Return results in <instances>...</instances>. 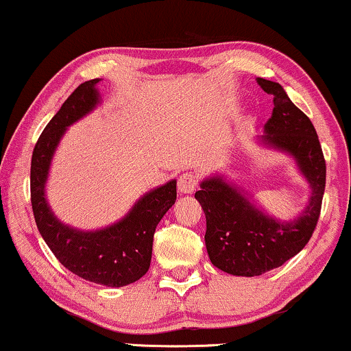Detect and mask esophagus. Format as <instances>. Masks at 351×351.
Masks as SVG:
<instances>
[{"label": "esophagus", "mask_w": 351, "mask_h": 351, "mask_svg": "<svg viewBox=\"0 0 351 351\" xmlns=\"http://www.w3.org/2000/svg\"><path fill=\"white\" fill-rule=\"evenodd\" d=\"M177 185H179L180 193H193L196 186H198V176L191 174V172H185V174L179 177Z\"/></svg>", "instance_id": "esophagus-1"}]
</instances>
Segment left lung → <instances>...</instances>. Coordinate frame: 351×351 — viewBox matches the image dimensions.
Segmentation results:
<instances>
[{"mask_svg":"<svg viewBox=\"0 0 351 351\" xmlns=\"http://www.w3.org/2000/svg\"><path fill=\"white\" fill-rule=\"evenodd\" d=\"M257 84L273 95L275 105L257 142L291 156L311 193L297 217L280 220L223 174L201 180L195 198L206 215V249L214 267L234 276H258L299 254L315 232L326 186L323 150L308 117L292 104L280 83L257 78Z\"/></svg>","mask_w":351,"mask_h":351,"instance_id":"1","label":"left lung"}]
</instances>
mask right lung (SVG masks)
Returning a JSON list of instances; mask_svg holds the SVG:
<instances>
[{"label":"right lung","mask_w":351,"mask_h":351,"mask_svg":"<svg viewBox=\"0 0 351 351\" xmlns=\"http://www.w3.org/2000/svg\"><path fill=\"white\" fill-rule=\"evenodd\" d=\"M99 81L80 84L38 138L30 169L32 208L43 239L66 270L95 285L123 287L141 280L150 268L153 234L176 203L177 180L147 191L123 219L108 227L80 230L57 219L46 198L52 158L66 129L102 102Z\"/></svg>","instance_id":"add662e5"}]
</instances>
